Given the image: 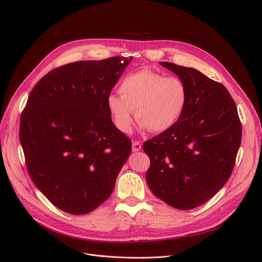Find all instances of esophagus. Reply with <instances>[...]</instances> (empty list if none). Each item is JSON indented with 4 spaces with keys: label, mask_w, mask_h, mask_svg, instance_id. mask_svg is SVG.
Segmentation results:
<instances>
[{
    "label": "esophagus",
    "mask_w": 262,
    "mask_h": 262,
    "mask_svg": "<svg viewBox=\"0 0 262 262\" xmlns=\"http://www.w3.org/2000/svg\"><path fill=\"white\" fill-rule=\"evenodd\" d=\"M142 144L139 141H134L133 142V152H138V150L141 149Z\"/></svg>",
    "instance_id": "esophagus-1"
}]
</instances>
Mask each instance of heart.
<instances>
[{
  "label": "heart",
  "mask_w": 262,
  "mask_h": 262,
  "mask_svg": "<svg viewBox=\"0 0 262 262\" xmlns=\"http://www.w3.org/2000/svg\"><path fill=\"white\" fill-rule=\"evenodd\" d=\"M119 92L120 96H108L107 107L116 127L123 134L132 132L133 110L142 127L166 132L181 119L188 102V88L183 79L148 69L124 77Z\"/></svg>",
  "instance_id": "b5f03b06"
}]
</instances>
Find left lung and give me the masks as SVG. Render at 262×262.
Listing matches in <instances>:
<instances>
[{
	"instance_id": "8db88e82",
	"label": "left lung",
	"mask_w": 262,
	"mask_h": 262,
	"mask_svg": "<svg viewBox=\"0 0 262 262\" xmlns=\"http://www.w3.org/2000/svg\"><path fill=\"white\" fill-rule=\"evenodd\" d=\"M185 81L188 102L170 129L143 143L146 183L164 203L193 209L221 189L235 167L242 126L227 89L192 68L160 62Z\"/></svg>"
}]
</instances>
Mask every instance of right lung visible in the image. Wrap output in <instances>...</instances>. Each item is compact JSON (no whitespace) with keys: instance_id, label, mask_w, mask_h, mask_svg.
<instances>
[{"instance_id":"1","label":"right lung","mask_w":262,"mask_h":262,"mask_svg":"<svg viewBox=\"0 0 262 262\" xmlns=\"http://www.w3.org/2000/svg\"><path fill=\"white\" fill-rule=\"evenodd\" d=\"M133 57L58 67L32 90L20 142L36 187L60 210L91 212L113 193L132 141L113 123L107 99Z\"/></svg>"}]
</instances>
